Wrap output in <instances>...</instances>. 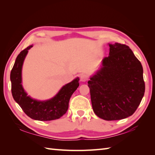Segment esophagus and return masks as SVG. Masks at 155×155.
Returning a JSON list of instances; mask_svg holds the SVG:
<instances>
[{
	"label": "esophagus",
	"mask_w": 155,
	"mask_h": 155,
	"mask_svg": "<svg viewBox=\"0 0 155 155\" xmlns=\"http://www.w3.org/2000/svg\"><path fill=\"white\" fill-rule=\"evenodd\" d=\"M81 81L82 82H86L88 79V76L86 74H82L80 77Z\"/></svg>",
	"instance_id": "esophagus-1"
}]
</instances>
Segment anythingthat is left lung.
Wrapping results in <instances>:
<instances>
[{
  "label": "left lung",
  "instance_id": "obj_1",
  "mask_svg": "<svg viewBox=\"0 0 155 155\" xmlns=\"http://www.w3.org/2000/svg\"><path fill=\"white\" fill-rule=\"evenodd\" d=\"M109 56L88 81L94 113L106 120L132 115L145 91L143 69L131 49L120 43L108 44Z\"/></svg>",
  "mask_w": 155,
  "mask_h": 155
}]
</instances>
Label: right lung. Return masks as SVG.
Returning <instances> with one entry per match:
<instances>
[{
	"label": "right lung",
	"mask_w": 155,
	"mask_h": 155,
	"mask_svg": "<svg viewBox=\"0 0 155 155\" xmlns=\"http://www.w3.org/2000/svg\"><path fill=\"white\" fill-rule=\"evenodd\" d=\"M29 46L20 52L11 72V91L14 100L25 114L34 120L48 121L56 120L64 115L68 110L71 97L79 86V78L77 77L64 85L54 97L46 101H38L28 96L22 84V68Z\"/></svg>",
	"instance_id": "right-lung-1"
}]
</instances>
